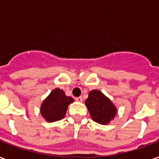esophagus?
I'll return each instance as SVG.
<instances>
[{
  "label": "esophagus",
  "mask_w": 159,
  "mask_h": 159,
  "mask_svg": "<svg viewBox=\"0 0 159 159\" xmlns=\"http://www.w3.org/2000/svg\"><path fill=\"white\" fill-rule=\"evenodd\" d=\"M76 101H77V102H82V101H83V99H82V97H76Z\"/></svg>",
  "instance_id": "esophagus-1"
}]
</instances>
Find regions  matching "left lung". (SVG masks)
Returning a JSON list of instances; mask_svg holds the SVG:
<instances>
[{
  "label": "left lung",
  "instance_id": "8db88e82",
  "mask_svg": "<svg viewBox=\"0 0 159 159\" xmlns=\"http://www.w3.org/2000/svg\"><path fill=\"white\" fill-rule=\"evenodd\" d=\"M85 105L92 120L101 125H108L117 114L116 106L99 90H92L89 92Z\"/></svg>",
  "mask_w": 159,
  "mask_h": 159
}]
</instances>
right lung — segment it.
I'll return each instance as SVG.
<instances>
[{
  "instance_id": "obj_1",
  "label": "right lung",
  "mask_w": 159,
  "mask_h": 159,
  "mask_svg": "<svg viewBox=\"0 0 159 159\" xmlns=\"http://www.w3.org/2000/svg\"><path fill=\"white\" fill-rule=\"evenodd\" d=\"M74 102L71 97H67L59 88H55L40 106V113L47 122H55L64 118L67 107Z\"/></svg>"
}]
</instances>
